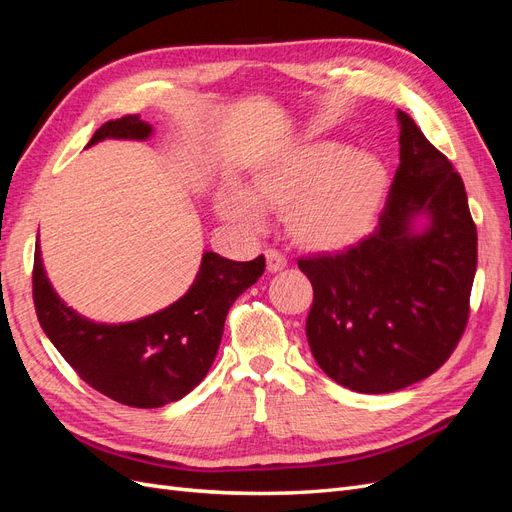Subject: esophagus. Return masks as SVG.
I'll list each match as a JSON object with an SVG mask.
<instances>
[{
    "label": "esophagus",
    "mask_w": 512,
    "mask_h": 512,
    "mask_svg": "<svg viewBox=\"0 0 512 512\" xmlns=\"http://www.w3.org/2000/svg\"><path fill=\"white\" fill-rule=\"evenodd\" d=\"M265 256H267V271H271V273L282 271L286 267V262H288L286 256L282 252H277V250H267Z\"/></svg>",
    "instance_id": "obj_1"
}]
</instances>
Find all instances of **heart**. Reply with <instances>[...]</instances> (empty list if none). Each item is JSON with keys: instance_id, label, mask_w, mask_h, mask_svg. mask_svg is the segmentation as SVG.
Here are the masks:
<instances>
[{"instance_id": "heart-1", "label": "heart", "mask_w": 512, "mask_h": 512, "mask_svg": "<svg viewBox=\"0 0 512 512\" xmlns=\"http://www.w3.org/2000/svg\"><path fill=\"white\" fill-rule=\"evenodd\" d=\"M386 168L333 141L305 143L258 166L247 194L228 190L220 209L247 226L262 222L260 209H286L290 237L305 250L337 252L367 235L386 192Z\"/></svg>"}]
</instances>
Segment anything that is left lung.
Here are the masks:
<instances>
[{"instance_id": "8db88e82", "label": "left lung", "mask_w": 512, "mask_h": 512, "mask_svg": "<svg viewBox=\"0 0 512 512\" xmlns=\"http://www.w3.org/2000/svg\"><path fill=\"white\" fill-rule=\"evenodd\" d=\"M399 166L369 237L335 256L301 258L314 286L307 342L320 369L356 393L425 380L457 348L470 318L476 224L442 151L399 111ZM416 214L430 228L411 232Z\"/></svg>"}]
</instances>
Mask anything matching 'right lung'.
Returning <instances> with one entry per match:
<instances>
[{
    "mask_svg": "<svg viewBox=\"0 0 512 512\" xmlns=\"http://www.w3.org/2000/svg\"><path fill=\"white\" fill-rule=\"evenodd\" d=\"M151 126L138 115L102 123L87 147L104 138L143 141ZM265 273V256L235 262L205 252L192 288L147 318L100 324L66 307L34 254V305L40 327L91 389L130 408H160L188 395L218 354L230 305Z\"/></svg>",
    "mask_w": 512,
    "mask_h": 512,
    "instance_id": "1",
    "label": "right lung"
}]
</instances>
